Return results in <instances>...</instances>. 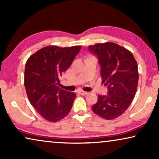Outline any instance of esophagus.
Here are the masks:
<instances>
[{
	"mask_svg": "<svg viewBox=\"0 0 159 159\" xmlns=\"http://www.w3.org/2000/svg\"><path fill=\"white\" fill-rule=\"evenodd\" d=\"M79 93H80L81 95H88V93H88V92H85V91H82V90L79 91Z\"/></svg>",
	"mask_w": 159,
	"mask_h": 159,
	"instance_id": "1",
	"label": "esophagus"
}]
</instances>
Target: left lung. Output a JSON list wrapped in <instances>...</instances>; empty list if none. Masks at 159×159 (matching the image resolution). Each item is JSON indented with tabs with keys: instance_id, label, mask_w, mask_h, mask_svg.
Returning <instances> with one entry per match:
<instances>
[{
	"instance_id": "obj_1",
	"label": "left lung",
	"mask_w": 159,
	"mask_h": 159,
	"mask_svg": "<svg viewBox=\"0 0 159 159\" xmlns=\"http://www.w3.org/2000/svg\"><path fill=\"white\" fill-rule=\"evenodd\" d=\"M89 51L98 59L102 82L108 88L106 95H98L92 110L102 118L111 120L124 114L135 95L138 68L129 51L114 43L89 45Z\"/></svg>"
}]
</instances>
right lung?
<instances>
[{
    "mask_svg": "<svg viewBox=\"0 0 159 159\" xmlns=\"http://www.w3.org/2000/svg\"><path fill=\"white\" fill-rule=\"evenodd\" d=\"M81 48L50 45L32 54L26 62L25 87L28 99L48 121L56 122L64 119L72 107L76 94L59 88L60 77Z\"/></svg>",
    "mask_w": 159,
    "mask_h": 159,
    "instance_id": "obj_1",
    "label": "right lung"
}]
</instances>
